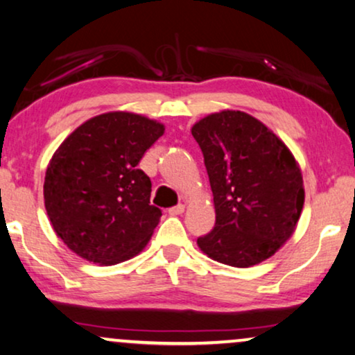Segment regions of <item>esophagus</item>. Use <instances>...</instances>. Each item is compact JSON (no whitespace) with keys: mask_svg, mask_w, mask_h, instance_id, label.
<instances>
[{"mask_svg":"<svg viewBox=\"0 0 355 355\" xmlns=\"http://www.w3.org/2000/svg\"><path fill=\"white\" fill-rule=\"evenodd\" d=\"M183 212H185V206H183V205L173 206V207H170V209H168L170 216H180V214H183Z\"/></svg>","mask_w":355,"mask_h":355,"instance_id":"34e87169","label":"esophagus"}]
</instances>
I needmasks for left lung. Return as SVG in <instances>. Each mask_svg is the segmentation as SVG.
<instances>
[{"instance_id": "8db88e82", "label": "left lung", "mask_w": 355, "mask_h": 355, "mask_svg": "<svg viewBox=\"0 0 355 355\" xmlns=\"http://www.w3.org/2000/svg\"><path fill=\"white\" fill-rule=\"evenodd\" d=\"M205 155L216 224L198 247L214 261L250 268L295 232L305 201L294 154L264 123L240 110L211 113L191 128Z\"/></svg>"}]
</instances>
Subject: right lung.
<instances>
[{
	"instance_id": "right-lung-1",
	"label": "right lung",
	"mask_w": 355,
	"mask_h": 355,
	"mask_svg": "<svg viewBox=\"0 0 355 355\" xmlns=\"http://www.w3.org/2000/svg\"><path fill=\"white\" fill-rule=\"evenodd\" d=\"M164 131L138 113L108 112L84 121L55 150L45 209L71 252L102 266L143 252L162 212L150 205L153 183L138 164Z\"/></svg>"
}]
</instances>
